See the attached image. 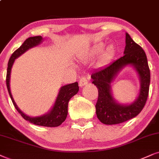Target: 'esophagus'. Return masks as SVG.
<instances>
[{
	"label": "esophagus",
	"mask_w": 159,
	"mask_h": 159,
	"mask_svg": "<svg viewBox=\"0 0 159 159\" xmlns=\"http://www.w3.org/2000/svg\"><path fill=\"white\" fill-rule=\"evenodd\" d=\"M88 84V79L85 77H82L79 81V86L82 87V86L86 85Z\"/></svg>",
	"instance_id": "esophagus-1"
}]
</instances>
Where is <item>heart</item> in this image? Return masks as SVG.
Instances as JSON below:
<instances>
[{
  "label": "heart",
  "mask_w": 159,
  "mask_h": 159,
  "mask_svg": "<svg viewBox=\"0 0 159 159\" xmlns=\"http://www.w3.org/2000/svg\"><path fill=\"white\" fill-rule=\"evenodd\" d=\"M105 43L94 44L86 52V57L87 58H94L100 54L97 64L99 67L105 66V65L109 64L115 57L116 54V47L113 43L107 45L105 49ZM104 48L105 50L104 49Z\"/></svg>",
  "instance_id": "heart-1"
}]
</instances>
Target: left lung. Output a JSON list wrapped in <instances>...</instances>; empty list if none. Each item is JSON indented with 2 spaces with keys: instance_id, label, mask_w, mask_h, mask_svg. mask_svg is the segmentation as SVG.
Returning a JSON list of instances; mask_svg holds the SVG:
<instances>
[{
  "instance_id": "1",
  "label": "left lung",
  "mask_w": 159,
  "mask_h": 159,
  "mask_svg": "<svg viewBox=\"0 0 159 159\" xmlns=\"http://www.w3.org/2000/svg\"><path fill=\"white\" fill-rule=\"evenodd\" d=\"M124 56L111 64L93 72L92 84L98 89L96 114L104 124H118L134 118L145 106L148 97L151 73L144 50L126 33V46ZM126 66H132L139 75V96L130 103H120L114 98L111 84L118 73Z\"/></svg>"
}]
</instances>
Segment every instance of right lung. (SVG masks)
<instances>
[{
    "label": "right lung",
    "mask_w": 159,
    "mask_h": 159,
    "mask_svg": "<svg viewBox=\"0 0 159 159\" xmlns=\"http://www.w3.org/2000/svg\"><path fill=\"white\" fill-rule=\"evenodd\" d=\"M43 41V37L41 35L38 36L30 37L27 39L22 44L20 48H17L8 60V67H7V74H6V86H7L8 94L10 95L12 102L21 116L24 118L27 121L35 124V125L46 126V127H56L59 126L65 121L67 116V107H68V102L72 97L75 95L78 92L79 87H78V82L75 83L67 84L62 86L59 90L58 94L56 97L55 102L51 109L47 113L40 116H30L27 114L23 113L16 105L14 99L12 97L11 92L10 88V79H11V68L13 67L14 61L16 58L21 56L22 54L27 51L30 48L35 47L39 44H41Z\"/></svg>",
    "instance_id": "add662e5"
}]
</instances>
